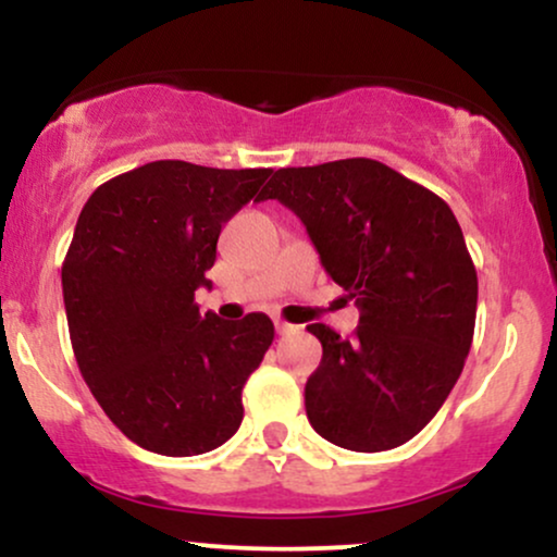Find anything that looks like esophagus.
Here are the masks:
<instances>
[{"label": "esophagus", "instance_id": "obj_1", "mask_svg": "<svg viewBox=\"0 0 557 557\" xmlns=\"http://www.w3.org/2000/svg\"><path fill=\"white\" fill-rule=\"evenodd\" d=\"M274 330H277V335H293V332H298L296 324L283 322V319H274Z\"/></svg>", "mask_w": 557, "mask_h": 557}]
</instances>
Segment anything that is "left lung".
I'll return each instance as SVG.
<instances>
[{"label":"left lung","mask_w":557,"mask_h":557,"mask_svg":"<svg viewBox=\"0 0 557 557\" xmlns=\"http://www.w3.org/2000/svg\"><path fill=\"white\" fill-rule=\"evenodd\" d=\"M300 216L324 270L356 298L343 341L309 324L322 361L306 417L345 450L380 453L419 434L463 372L476 322V270L450 207L376 159L274 172L259 201Z\"/></svg>","instance_id":"1"}]
</instances>
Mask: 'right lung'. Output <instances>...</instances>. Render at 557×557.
I'll return each instance as SVG.
<instances>
[{"label": "right lung", "instance_id": "right-lung-1", "mask_svg": "<svg viewBox=\"0 0 557 557\" xmlns=\"http://www.w3.org/2000/svg\"><path fill=\"white\" fill-rule=\"evenodd\" d=\"M270 175L159 159L101 183L83 207L62 261L70 343L107 417L146 450L198 456L238 432L243 385L274 324L201 314L194 293L212 285L222 225Z\"/></svg>", "mask_w": 557, "mask_h": 557}]
</instances>
